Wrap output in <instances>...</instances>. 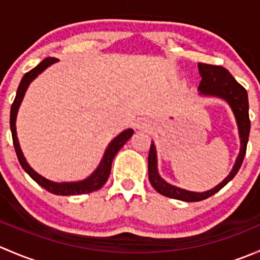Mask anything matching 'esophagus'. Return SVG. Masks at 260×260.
I'll use <instances>...</instances> for the list:
<instances>
[{
  "label": "esophagus",
  "instance_id": "esophagus-1",
  "mask_svg": "<svg viewBox=\"0 0 260 260\" xmlns=\"http://www.w3.org/2000/svg\"><path fill=\"white\" fill-rule=\"evenodd\" d=\"M149 127H151V125H149L148 120L141 119V120H138L137 123H136V128H137V129H140V131H148Z\"/></svg>",
  "mask_w": 260,
  "mask_h": 260
}]
</instances>
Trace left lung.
I'll return each mask as SVG.
<instances>
[{"instance_id":"8db88e82","label":"left lung","mask_w":260,"mask_h":260,"mask_svg":"<svg viewBox=\"0 0 260 260\" xmlns=\"http://www.w3.org/2000/svg\"><path fill=\"white\" fill-rule=\"evenodd\" d=\"M199 72L201 75L200 85H199V91L201 95L216 96V98L224 99L232 108L233 113L235 115L238 129H239L240 137V152L237 157L234 167L225 177L222 182L215 186L211 190L205 191V192H193V191L183 190V188L177 187V186L170 185L166 182L158 174L157 170V153L154 143H151L148 153V179L151 185L153 186L154 190L161 195L167 196V198L176 199V200L187 201V203H193V201H201L216 193L217 191L221 190L230 180L234 179L235 175L239 171L240 166L243 164L244 156L246 152V145L249 140V132H250V119H249V102L248 93L245 88L240 85L237 80L234 79L229 70L225 68L219 67V65L210 64H199Z\"/></svg>"}]
</instances>
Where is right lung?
<instances>
[{"mask_svg":"<svg viewBox=\"0 0 260 260\" xmlns=\"http://www.w3.org/2000/svg\"><path fill=\"white\" fill-rule=\"evenodd\" d=\"M56 61L57 59H55V57H46V59H44L38 67H35L32 70L26 73V74L23 75L22 79H21L20 85H18L17 88L16 98H15L14 103H12L11 106V114H10V128H11L15 151H16L18 162H20V165L22 166V169L27 172L28 176L35 181V182H38L41 187H44L46 191H49V192L55 193V195H61V196L81 195V193L93 192V191L99 190V188L107 182V180H108L109 177V174H111L112 162H113L114 156L117 154V152L124 146V143L132 137L133 129H131L129 128V129H125L123 131L122 133H119V135H118L117 137L109 143V146L107 147L103 158H102L101 164H99V166L96 167L95 171H94L88 179L83 181H78V182H61V183L52 182V181H50L48 179H45V177L41 176V175H39L38 172H35L30 166H28L25 157H23L22 151H21L20 145H18V140L16 135V117H17L18 108H20V104L23 99V95H25L26 90H27L31 81L35 79L40 73H43L46 68L50 67V65L54 64V62Z\"/></svg>","mask_w":260,"mask_h":260,"instance_id":"right-lung-1","label":"right lung"}]
</instances>
